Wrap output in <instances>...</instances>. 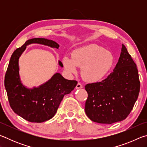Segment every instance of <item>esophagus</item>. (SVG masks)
<instances>
[{"label":"esophagus","instance_id":"esophagus-1","mask_svg":"<svg viewBox=\"0 0 147 147\" xmlns=\"http://www.w3.org/2000/svg\"><path fill=\"white\" fill-rule=\"evenodd\" d=\"M82 88H83V86L80 83H78L77 84V85L76 86V89H81Z\"/></svg>","mask_w":147,"mask_h":147}]
</instances>
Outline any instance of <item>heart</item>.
Returning <instances> with one entry per match:
<instances>
[{
  "label": "heart",
  "mask_w": 147,
  "mask_h": 147,
  "mask_svg": "<svg viewBox=\"0 0 147 147\" xmlns=\"http://www.w3.org/2000/svg\"><path fill=\"white\" fill-rule=\"evenodd\" d=\"M63 67L69 74H74L77 67H82V76L90 83L99 82L106 78L112 69L115 58L113 54L96 45L79 47L71 53V58L64 56Z\"/></svg>",
  "instance_id": "b5f03b06"
}]
</instances>
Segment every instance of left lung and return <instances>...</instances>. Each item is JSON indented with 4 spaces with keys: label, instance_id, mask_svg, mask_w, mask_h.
Wrapping results in <instances>:
<instances>
[{
    "label": "left lung",
    "instance_id": "left-lung-1",
    "mask_svg": "<svg viewBox=\"0 0 147 147\" xmlns=\"http://www.w3.org/2000/svg\"><path fill=\"white\" fill-rule=\"evenodd\" d=\"M85 89L88 94L85 111L92 121L110 124L127 117L138 99L140 82L136 65L124 45L112 73Z\"/></svg>",
    "mask_w": 147,
    "mask_h": 147
}]
</instances>
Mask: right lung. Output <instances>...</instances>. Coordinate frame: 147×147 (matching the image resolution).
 Segmentation results:
<instances>
[{"label":"right lung","instance_id":"add662e5","mask_svg":"<svg viewBox=\"0 0 147 147\" xmlns=\"http://www.w3.org/2000/svg\"><path fill=\"white\" fill-rule=\"evenodd\" d=\"M40 44L58 49L55 41L45 38H34L17 49L11 56L5 75L4 86L11 109L17 115L31 123H43L53 117L65 94L71 93L78 84L69 80L60 73H56L48 81L38 87L27 88L22 82L19 74V60L26 46ZM58 65L63 64L58 61Z\"/></svg>","mask_w":147,"mask_h":147}]
</instances>
